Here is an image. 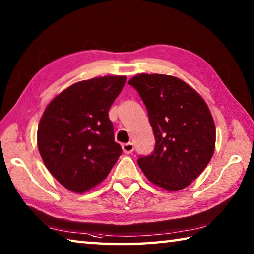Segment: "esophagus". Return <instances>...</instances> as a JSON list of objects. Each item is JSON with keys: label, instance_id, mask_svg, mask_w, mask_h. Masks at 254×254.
Returning <instances> with one entry per match:
<instances>
[{"label": "esophagus", "instance_id": "34e87169", "mask_svg": "<svg viewBox=\"0 0 254 254\" xmlns=\"http://www.w3.org/2000/svg\"><path fill=\"white\" fill-rule=\"evenodd\" d=\"M122 150H123L124 153L130 154V153L133 152V150H134V145H133L132 142L124 143V144H122Z\"/></svg>", "mask_w": 254, "mask_h": 254}]
</instances>
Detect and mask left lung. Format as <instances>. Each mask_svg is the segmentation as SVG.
I'll use <instances>...</instances> for the list:
<instances>
[{
	"label": "left lung",
	"mask_w": 254,
	"mask_h": 254,
	"mask_svg": "<svg viewBox=\"0 0 254 254\" xmlns=\"http://www.w3.org/2000/svg\"><path fill=\"white\" fill-rule=\"evenodd\" d=\"M147 107L156 144L137 159L150 182L167 190L187 187L201 174L215 148V126L199 94L173 76L141 74L128 80Z\"/></svg>",
	"instance_id": "left-lung-1"
}]
</instances>
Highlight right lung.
Listing matches in <instances>:
<instances>
[{
  "mask_svg": "<svg viewBox=\"0 0 254 254\" xmlns=\"http://www.w3.org/2000/svg\"><path fill=\"white\" fill-rule=\"evenodd\" d=\"M126 76L71 85L47 106L38 127V149L51 175L67 189L84 192L110 174L122 153L109 111Z\"/></svg>",
  "mask_w": 254,
  "mask_h": 254,
  "instance_id": "add662e5",
  "label": "right lung"
}]
</instances>
